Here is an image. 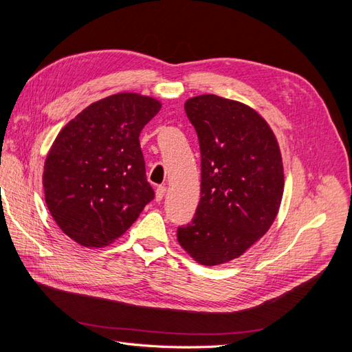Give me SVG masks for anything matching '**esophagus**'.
<instances>
[{
    "instance_id": "esophagus-1",
    "label": "esophagus",
    "mask_w": 352,
    "mask_h": 352,
    "mask_svg": "<svg viewBox=\"0 0 352 352\" xmlns=\"http://www.w3.org/2000/svg\"><path fill=\"white\" fill-rule=\"evenodd\" d=\"M164 194H166V186H162V185L157 186V189H155V199L157 201H162Z\"/></svg>"
}]
</instances>
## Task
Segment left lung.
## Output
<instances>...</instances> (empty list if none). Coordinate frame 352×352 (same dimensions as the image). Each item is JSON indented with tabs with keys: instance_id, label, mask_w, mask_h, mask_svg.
I'll return each instance as SVG.
<instances>
[{
	"instance_id": "left-lung-1",
	"label": "left lung",
	"mask_w": 352,
	"mask_h": 352,
	"mask_svg": "<svg viewBox=\"0 0 352 352\" xmlns=\"http://www.w3.org/2000/svg\"><path fill=\"white\" fill-rule=\"evenodd\" d=\"M201 153V198L177 228L182 248L204 265L238 258L278 214L283 166L270 126L248 105L199 95L185 104Z\"/></svg>"
}]
</instances>
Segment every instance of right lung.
Masks as SVG:
<instances>
[{"label":"right lung","mask_w":352,"mask_h":352,"mask_svg":"<svg viewBox=\"0 0 352 352\" xmlns=\"http://www.w3.org/2000/svg\"><path fill=\"white\" fill-rule=\"evenodd\" d=\"M160 109L154 98L116 94L91 104L57 135L42 177L45 202L74 242L111 243L154 199L140 133Z\"/></svg>","instance_id":"1"}]
</instances>
